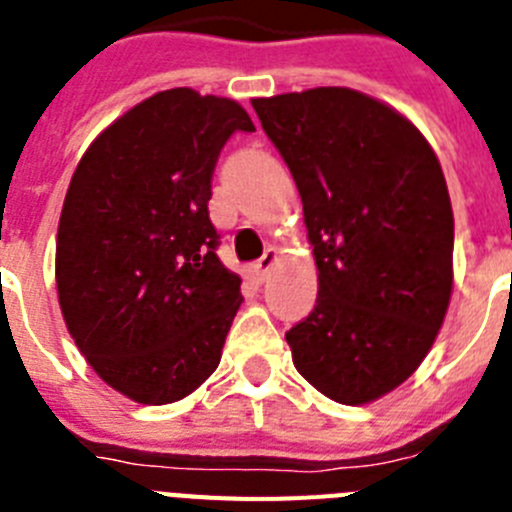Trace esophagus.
Here are the masks:
<instances>
[{"label": "esophagus", "mask_w": 512, "mask_h": 512, "mask_svg": "<svg viewBox=\"0 0 512 512\" xmlns=\"http://www.w3.org/2000/svg\"><path fill=\"white\" fill-rule=\"evenodd\" d=\"M277 259H279L277 248H266L264 256H261V259L253 264V274H256V279H259V282H264V279L269 277L271 269H274V264H277Z\"/></svg>", "instance_id": "esophagus-1"}]
</instances>
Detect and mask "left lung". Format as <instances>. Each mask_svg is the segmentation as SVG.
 I'll return each instance as SVG.
<instances>
[{"mask_svg": "<svg viewBox=\"0 0 512 512\" xmlns=\"http://www.w3.org/2000/svg\"><path fill=\"white\" fill-rule=\"evenodd\" d=\"M302 197L318 300L287 330L297 372L341 405L400 387L428 356L454 289V212L431 143L348 87L253 99Z\"/></svg>", "mask_w": 512, "mask_h": 512, "instance_id": "1", "label": "left lung"}]
</instances>
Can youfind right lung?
I'll return each instance as SVG.
<instances>
[{"label": "right lung", "instance_id": "obj_1", "mask_svg": "<svg viewBox=\"0 0 512 512\" xmlns=\"http://www.w3.org/2000/svg\"><path fill=\"white\" fill-rule=\"evenodd\" d=\"M241 104L158 92L84 151L56 235L58 305L102 382L140 405L192 395L217 369L241 277L217 259L212 171Z\"/></svg>", "mask_w": 512, "mask_h": 512}]
</instances>
